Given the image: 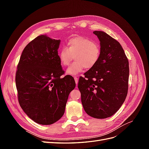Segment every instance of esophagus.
Listing matches in <instances>:
<instances>
[{
	"mask_svg": "<svg viewBox=\"0 0 149 149\" xmlns=\"http://www.w3.org/2000/svg\"><path fill=\"white\" fill-rule=\"evenodd\" d=\"M74 81H75V83H76V86H78V78L76 77V76H74Z\"/></svg>",
	"mask_w": 149,
	"mask_h": 149,
	"instance_id": "34e87169",
	"label": "esophagus"
}]
</instances>
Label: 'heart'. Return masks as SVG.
I'll return each instance as SVG.
<instances>
[{
    "instance_id": "b5f03b06",
    "label": "heart",
    "mask_w": 149,
    "mask_h": 149,
    "mask_svg": "<svg viewBox=\"0 0 149 149\" xmlns=\"http://www.w3.org/2000/svg\"><path fill=\"white\" fill-rule=\"evenodd\" d=\"M66 47H63L58 52V58L62 66L68 65L71 60H75L66 70L70 75H76L86 68L91 69L95 66L101 58V48L100 44L94 40L84 37L70 38Z\"/></svg>"
}]
</instances>
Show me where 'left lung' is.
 <instances>
[{"label":"left lung","instance_id":"8db88e82","mask_svg":"<svg viewBox=\"0 0 149 149\" xmlns=\"http://www.w3.org/2000/svg\"><path fill=\"white\" fill-rule=\"evenodd\" d=\"M100 42L97 64L79 78L78 88L84 109L91 117L105 119L123 105L128 91L129 61L120 44L102 31H94Z\"/></svg>","mask_w":149,"mask_h":149}]
</instances>
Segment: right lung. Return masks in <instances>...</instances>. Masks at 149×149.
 Returning <instances> with one entry per match:
<instances>
[{
	"instance_id": "1",
	"label": "right lung",
	"mask_w": 149,
	"mask_h": 149,
	"mask_svg": "<svg viewBox=\"0 0 149 149\" xmlns=\"http://www.w3.org/2000/svg\"><path fill=\"white\" fill-rule=\"evenodd\" d=\"M60 40L40 35L22 52L15 76L22 109L35 123L50 125L63 116L68 98L75 88L64 73L58 55Z\"/></svg>"
}]
</instances>
